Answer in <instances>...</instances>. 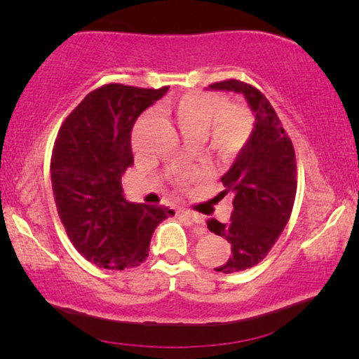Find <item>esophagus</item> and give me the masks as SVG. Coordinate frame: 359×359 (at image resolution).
Here are the masks:
<instances>
[{
	"label": "esophagus",
	"instance_id": "esophagus-1",
	"mask_svg": "<svg viewBox=\"0 0 359 359\" xmlns=\"http://www.w3.org/2000/svg\"><path fill=\"white\" fill-rule=\"evenodd\" d=\"M180 217H183V219H186L188 220V222H191V224H203V217H201L199 214H194V212H189V210H180ZM199 235H203V233H205V229L204 227H201L199 230Z\"/></svg>",
	"mask_w": 359,
	"mask_h": 359
}]
</instances>
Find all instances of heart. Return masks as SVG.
Returning <instances> with one entry per match:
<instances>
[{
  "label": "heart",
  "instance_id": "b5f03b06",
  "mask_svg": "<svg viewBox=\"0 0 359 359\" xmlns=\"http://www.w3.org/2000/svg\"><path fill=\"white\" fill-rule=\"evenodd\" d=\"M170 107L184 137L205 139L210 149L220 155L238 151L252 135L253 121L247 107L238 102H224L222 97L212 93H186ZM149 119L150 114L142 117L132 135L135 151H140V127Z\"/></svg>",
  "mask_w": 359,
  "mask_h": 359
}]
</instances>
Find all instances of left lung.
<instances>
[{"label": "left lung", "mask_w": 359, "mask_h": 359, "mask_svg": "<svg viewBox=\"0 0 359 359\" xmlns=\"http://www.w3.org/2000/svg\"><path fill=\"white\" fill-rule=\"evenodd\" d=\"M212 91L243 95L255 116L252 135L222 178L224 191L233 196L230 222L208 220V229L232 243L219 273L252 268L266 257L291 217L297 189L296 155L281 121L262 91L238 80L214 83Z\"/></svg>", "instance_id": "left-lung-1"}]
</instances>
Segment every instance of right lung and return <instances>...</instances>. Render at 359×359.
<instances>
[{
    "label": "right lung",
    "instance_id": "add662e5",
    "mask_svg": "<svg viewBox=\"0 0 359 359\" xmlns=\"http://www.w3.org/2000/svg\"><path fill=\"white\" fill-rule=\"evenodd\" d=\"M168 88L106 85L90 93L58 130L50 160L55 205L68 238L106 269L139 266L156 225L175 212L129 203L121 176L134 165L130 135L142 112Z\"/></svg>",
    "mask_w": 359,
    "mask_h": 359
}]
</instances>
